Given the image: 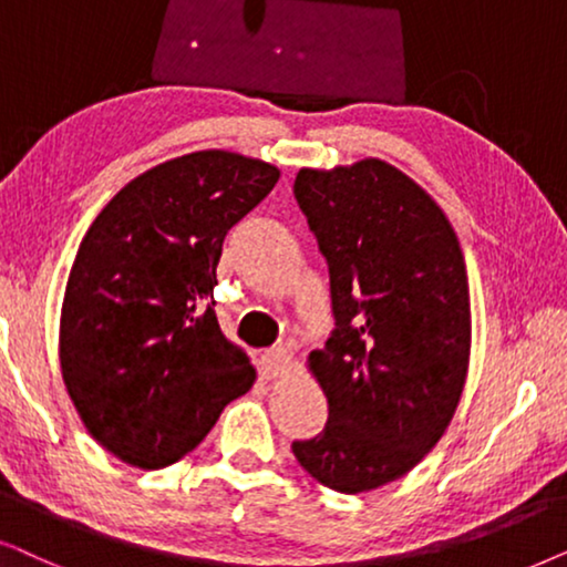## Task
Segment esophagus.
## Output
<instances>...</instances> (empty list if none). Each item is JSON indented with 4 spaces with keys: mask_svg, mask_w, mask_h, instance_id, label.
I'll return each mask as SVG.
<instances>
[{
    "mask_svg": "<svg viewBox=\"0 0 567 567\" xmlns=\"http://www.w3.org/2000/svg\"><path fill=\"white\" fill-rule=\"evenodd\" d=\"M259 365L261 373L267 379H277V375H285L292 368V358L285 347H275V350H267L259 354Z\"/></svg>",
    "mask_w": 567,
    "mask_h": 567,
    "instance_id": "1",
    "label": "esophagus"
}]
</instances>
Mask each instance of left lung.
<instances>
[{"mask_svg": "<svg viewBox=\"0 0 567 567\" xmlns=\"http://www.w3.org/2000/svg\"><path fill=\"white\" fill-rule=\"evenodd\" d=\"M296 199L329 264L334 331L308 354L327 427L292 443L323 487L358 495L417 466L446 433L472 347L470 282L449 217L394 165L300 168Z\"/></svg>", "mask_w": 567, "mask_h": 567, "instance_id": "8db88e82", "label": "left lung"}]
</instances>
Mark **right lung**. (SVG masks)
I'll list each match as a JSON object with an SVG mask.
<instances>
[{"label": "right lung", "mask_w": 567, "mask_h": 567, "mask_svg": "<svg viewBox=\"0 0 567 567\" xmlns=\"http://www.w3.org/2000/svg\"><path fill=\"white\" fill-rule=\"evenodd\" d=\"M277 178L275 165L225 150L173 157L121 188L82 238L59 360L87 433L121 462H178L254 386L213 288L225 236Z\"/></svg>", "instance_id": "1"}]
</instances>
